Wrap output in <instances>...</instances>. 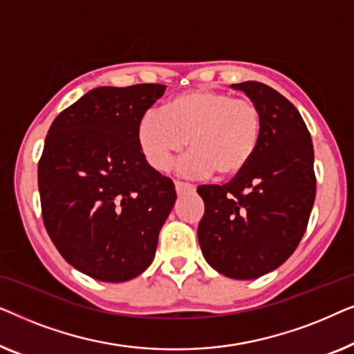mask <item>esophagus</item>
I'll return each instance as SVG.
<instances>
[{
	"mask_svg": "<svg viewBox=\"0 0 354 354\" xmlns=\"http://www.w3.org/2000/svg\"><path fill=\"white\" fill-rule=\"evenodd\" d=\"M193 190H195V187H193L192 183L176 180V192L178 193V195H182V193H187V192H193Z\"/></svg>",
	"mask_w": 354,
	"mask_h": 354,
	"instance_id": "obj_1",
	"label": "esophagus"
}]
</instances>
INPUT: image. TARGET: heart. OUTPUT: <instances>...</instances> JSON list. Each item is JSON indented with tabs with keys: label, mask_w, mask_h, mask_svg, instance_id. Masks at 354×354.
Returning <instances> with one entry per match:
<instances>
[{
	"label": "heart",
	"mask_w": 354,
	"mask_h": 354,
	"mask_svg": "<svg viewBox=\"0 0 354 354\" xmlns=\"http://www.w3.org/2000/svg\"><path fill=\"white\" fill-rule=\"evenodd\" d=\"M263 137V114L253 100L211 88L183 91L166 101L162 113L148 111L138 120L137 140L145 159L159 172L188 145L180 172L203 177L216 172L234 178L248 167Z\"/></svg>",
	"instance_id": "1"
}]
</instances>
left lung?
<instances>
[{"instance_id":"8db88e82","label":"left lung","mask_w":354,"mask_h":354,"mask_svg":"<svg viewBox=\"0 0 354 354\" xmlns=\"http://www.w3.org/2000/svg\"><path fill=\"white\" fill-rule=\"evenodd\" d=\"M259 106L263 137L248 167L225 185H200L198 241L207 264L250 280L282 266L301 241L316 198L314 148L298 109L261 82L234 84Z\"/></svg>"}]
</instances>
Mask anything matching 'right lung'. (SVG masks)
<instances>
[{
	"label": "right lung",
	"instance_id": "1",
	"mask_svg": "<svg viewBox=\"0 0 354 354\" xmlns=\"http://www.w3.org/2000/svg\"><path fill=\"white\" fill-rule=\"evenodd\" d=\"M164 91L159 84L100 86L48 130L38 162L43 224L62 258L96 280L142 274L177 200L137 140L140 118Z\"/></svg>",
	"mask_w": 354,
	"mask_h": 354
}]
</instances>
